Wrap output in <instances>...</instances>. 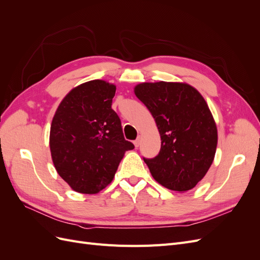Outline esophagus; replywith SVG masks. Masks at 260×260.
<instances>
[{"label":"esophagus","instance_id":"esophagus-1","mask_svg":"<svg viewBox=\"0 0 260 260\" xmlns=\"http://www.w3.org/2000/svg\"><path fill=\"white\" fill-rule=\"evenodd\" d=\"M140 144H141V139H140V137H139V138L135 141V145H136V147H139Z\"/></svg>","mask_w":260,"mask_h":260}]
</instances>
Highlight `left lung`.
Instances as JSON below:
<instances>
[{"label":"left lung","mask_w":260,"mask_h":260,"mask_svg":"<svg viewBox=\"0 0 260 260\" xmlns=\"http://www.w3.org/2000/svg\"><path fill=\"white\" fill-rule=\"evenodd\" d=\"M135 93L160 135L158 155L143 157L153 178L172 191L191 190L206 175L217 147V127L205 100L193 86L178 82H144Z\"/></svg>","instance_id":"1"}]
</instances>
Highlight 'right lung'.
<instances>
[{
  "instance_id": "add662e5",
  "label": "right lung",
  "mask_w": 260,
  "mask_h": 260,
  "mask_svg": "<svg viewBox=\"0 0 260 260\" xmlns=\"http://www.w3.org/2000/svg\"><path fill=\"white\" fill-rule=\"evenodd\" d=\"M116 86L92 80L70 91L54 115L50 148L58 175L76 192L95 194L112 182L125 151L135 148L123 137L112 108Z\"/></svg>"
}]
</instances>
